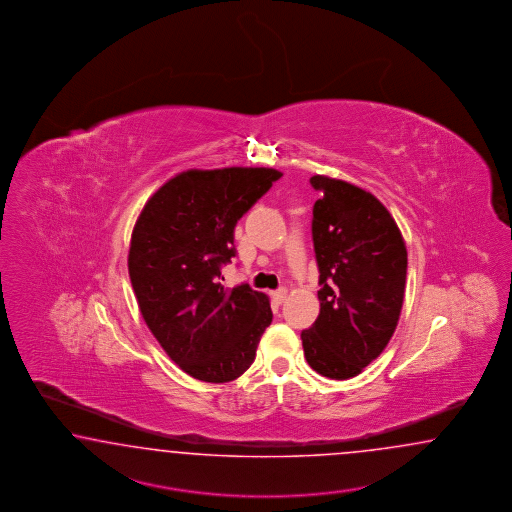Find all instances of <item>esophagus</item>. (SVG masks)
<instances>
[{"label": "esophagus", "instance_id": "34e87169", "mask_svg": "<svg viewBox=\"0 0 512 512\" xmlns=\"http://www.w3.org/2000/svg\"><path fill=\"white\" fill-rule=\"evenodd\" d=\"M272 298L276 304H283L287 300V291L285 289H279V291L272 292Z\"/></svg>", "mask_w": 512, "mask_h": 512}]
</instances>
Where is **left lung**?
Wrapping results in <instances>:
<instances>
[{"mask_svg": "<svg viewBox=\"0 0 512 512\" xmlns=\"http://www.w3.org/2000/svg\"><path fill=\"white\" fill-rule=\"evenodd\" d=\"M320 313L302 332L313 371L348 380L376 360L401 317L408 253L393 216L345 180L311 177Z\"/></svg>", "mask_w": 512, "mask_h": 512, "instance_id": "obj_1", "label": "left lung"}]
</instances>
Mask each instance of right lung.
<instances>
[{
  "label": "right lung",
  "mask_w": 512,
  "mask_h": 512,
  "mask_svg": "<svg viewBox=\"0 0 512 512\" xmlns=\"http://www.w3.org/2000/svg\"><path fill=\"white\" fill-rule=\"evenodd\" d=\"M283 173L272 167L188 169L139 214L128 274L139 311L184 373L223 384L246 373L272 322L270 300L248 283L221 285L236 255L235 227Z\"/></svg>",
  "instance_id": "1"
}]
</instances>
